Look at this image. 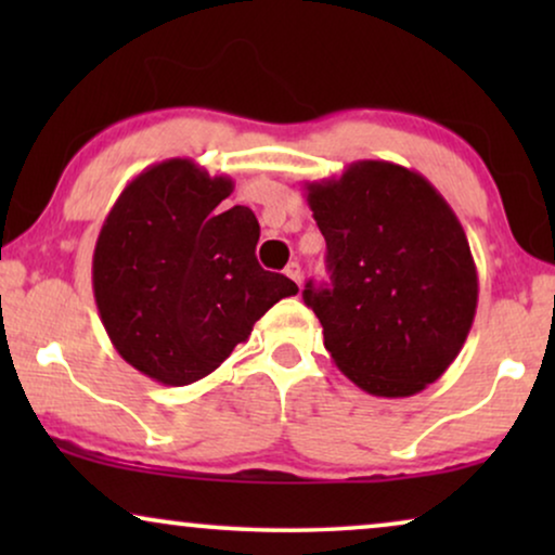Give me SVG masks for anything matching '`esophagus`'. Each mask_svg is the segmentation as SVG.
<instances>
[{"instance_id":"34e87169","label":"esophagus","mask_w":555,"mask_h":555,"mask_svg":"<svg viewBox=\"0 0 555 555\" xmlns=\"http://www.w3.org/2000/svg\"><path fill=\"white\" fill-rule=\"evenodd\" d=\"M285 275L287 278H291V280H295V283H302V270H300V264L298 262H291V264H287V268H285Z\"/></svg>"}]
</instances>
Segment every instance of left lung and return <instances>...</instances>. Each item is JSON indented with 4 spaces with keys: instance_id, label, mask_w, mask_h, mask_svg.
<instances>
[{
    "instance_id": "1",
    "label": "left lung",
    "mask_w": 555,
    "mask_h": 555,
    "mask_svg": "<svg viewBox=\"0 0 555 555\" xmlns=\"http://www.w3.org/2000/svg\"><path fill=\"white\" fill-rule=\"evenodd\" d=\"M331 285L302 291L323 346L363 391L399 399L450 369L477 310V268L444 196L422 173L356 162L306 184Z\"/></svg>"
}]
</instances>
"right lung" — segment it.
<instances>
[{
  "label": "right lung",
  "mask_w": 555,
  "mask_h": 555,
  "mask_svg": "<svg viewBox=\"0 0 555 555\" xmlns=\"http://www.w3.org/2000/svg\"><path fill=\"white\" fill-rule=\"evenodd\" d=\"M232 189L192 158H169L120 192L98 234L93 293L105 333L120 359L164 386L211 374L298 293L257 262L253 209H217Z\"/></svg>",
  "instance_id": "right-lung-1"
}]
</instances>
